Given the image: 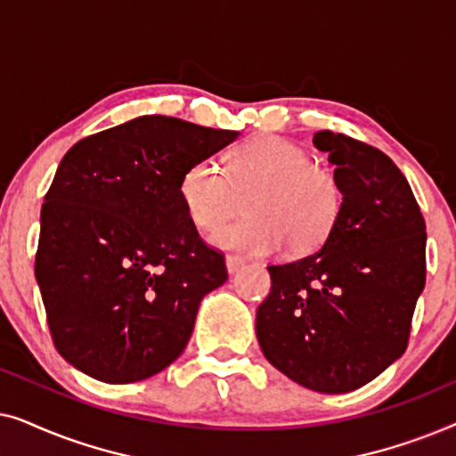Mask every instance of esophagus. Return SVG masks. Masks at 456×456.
<instances>
[{
  "mask_svg": "<svg viewBox=\"0 0 456 456\" xmlns=\"http://www.w3.org/2000/svg\"><path fill=\"white\" fill-rule=\"evenodd\" d=\"M242 265H245V259L239 257V255H228V257H226V270H228V273H236Z\"/></svg>",
  "mask_w": 456,
  "mask_h": 456,
  "instance_id": "esophagus-1",
  "label": "esophagus"
}]
</instances>
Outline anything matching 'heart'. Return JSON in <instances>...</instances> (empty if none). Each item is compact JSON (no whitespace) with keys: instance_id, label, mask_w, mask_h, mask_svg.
<instances>
[{"instance_id":"1","label":"heart","mask_w":456,"mask_h":456,"mask_svg":"<svg viewBox=\"0 0 456 456\" xmlns=\"http://www.w3.org/2000/svg\"><path fill=\"white\" fill-rule=\"evenodd\" d=\"M183 208L201 232H214L246 201L248 218L217 231L211 245L224 251L272 255L286 247L305 255L322 247L338 222L342 189L328 167L317 166L301 145L280 136H255L226 159L191 164L180 176Z\"/></svg>"}]
</instances>
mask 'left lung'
I'll return each mask as SVG.
<instances>
[{"mask_svg":"<svg viewBox=\"0 0 456 456\" xmlns=\"http://www.w3.org/2000/svg\"><path fill=\"white\" fill-rule=\"evenodd\" d=\"M342 189L338 222L320 251L270 265L255 332L265 359L323 395L357 390L407 348L426 286V222L395 161L351 136L320 130Z\"/></svg>","mask_w":456,"mask_h":456,"instance_id":"8db88e82","label":"left lung"}]
</instances>
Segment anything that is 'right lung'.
I'll use <instances>...</instances> for the list:
<instances>
[{"label":"right lung","instance_id":"1","mask_svg":"<svg viewBox=\"0 0 456 456\" xmlns=\"http://www.w3.org/2000/svg\"><path fill=\"white\" fill-rule=\"evenodd\" d=\"M236 139L141 116L78 141L60 161L35 278L53 345L78 371L130 384L183 354L203 297L228 273L186 216L180 176Z\"/></svg>","mask_w":456,"mask_h":456}]
</instances>
